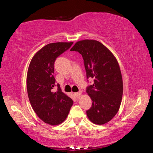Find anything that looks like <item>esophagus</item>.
<instances>
[{
	"mask_svg": "<svg viewBox=\"0 0 153 153\" xmlns=\"http://www.w3.org/2000/svg\"><path fill=\"white\" fill-rule=\"evenodd\" d=\"M82 93V91H79V92H76V93H74V95L76 96V97L78 98V97H80V96H81Z\"/></svg>",
	"mask_w": 153,
	"mask_h": 153,
	"instance_id": "34e87169",
	"label": "esophagus"
}]
</instances>
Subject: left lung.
<instances>
[{
  "mask_svg": "<svg viewBox=\"0 0 153 153\" xmlns=\"http://www.w3.org/2000/svg\"><path fill=\"white\" fill-rule=\"evenodd\" d=\"M70 51L81 54L87 79H94V84L86 88L92 101L86 111L88 117L98 125L108 122L118 112L123 95L122 76L117 59L102 43L94 40L79 41Z\"/></svg>",
  "mask_w": 153,
  "mask_h": 153,
  "instance_id": "left-lung-1",
  "label": "left lung"
}]
</instances>
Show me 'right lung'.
I'll return each mask as SVG.
<instances>
[{
  "instance_id": "add662e5",
  "label": "right lung",
  "mask_w": 153,
  "mask_h": 153,
  "mask_svg": "<svg viewBox=\"0 0 153 153\" xmlns=\"http://www.w3.org/2000/svg\"><path fill=\"white\" fill-rule=\"evenodd\" d=\"M73 42L51 43L35 54L27 75V90L30 104L44 122L58 125L65 120L73 105L70 97L61 91L53 76L56 59L68 50ZM58 87V91L53 89Z\"/></svg>"
}]
</instances>
